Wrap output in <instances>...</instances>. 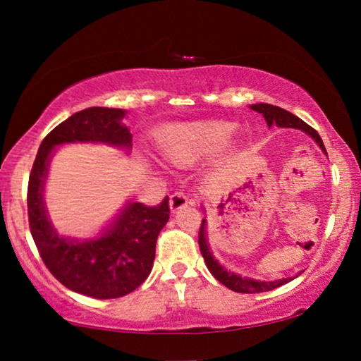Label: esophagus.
<instances>
[{
	"mask_svg": "<svg viewBox=\"0 0 361 361\" xmlns=\"http://www.w3.org/2000/svg\"><path fill=\"white\" fill-rule=\"evenodd\" d=\"M189 204H190V199L184 194V192H174V194H172L171 199H169L171 212L179 210V209H182V207H185Z\"/></svg>",
	"mask_w": 361,
	"mask_h": 361,
	"instance_id": "obj_1",
	"label": "esophagus"
}]
</instances>
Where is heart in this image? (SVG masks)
I'll list each match as a JSON object with an SVG mask.
<instances>
[{
  "label": "heart",
  "instance_id": "1",
  "mask_svg": "<svg viewBox=\"0 0 361 361\" xmlns=\"http://www.w3.org/2000/svg\"><path fill=\"white\" fill-rule=\"evenodd\" d=\"M236 125L231 121H199L167 128L159 136L161 152L179 166L195 162L216 154L228 145Z\"/></svg>",
  "mask_w": 361,
  "mask_h": 361
}]
</instances>
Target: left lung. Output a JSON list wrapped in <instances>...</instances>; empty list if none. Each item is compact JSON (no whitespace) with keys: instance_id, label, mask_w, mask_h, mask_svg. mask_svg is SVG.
<instances>
[{"instance_id":"left-lung-1","label":"left lung","mask_w":361,"mask_h":361,"mask_svg":"<svg viewBox=\"0 0 361 361\" xmlns=\"http://www.w3.org/2000/svg\"><path fill=\"white\" fill-rule=\"evenodd\" d=\"M251 110L261 113L264 116L268 126L278 125L281 128H295V130H302L304 133H307L309 136H312L315 142L322 147V151L327 154L325 151V146L322 142V137L319 136V133L310 128L307 123H304L300 118H298L293 113H289L284 108L269 105V103H258V105H251ZM199 246H200V253L204 256L207 268L216 281H220L221 284L226 286V288L235 290V293H241V294H255V293H266V290H273L279 286H283L286 283H289L293 278H286V279H278V281H256L251 278H241L240 274L231 273V271H226L224 266H221L219 261L214 258V255L210 253L209 243H207V231H205V219L202 220L200 230H199Z\"/></svg>"}]
</instances>
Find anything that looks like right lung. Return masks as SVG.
<instances>
[{"instance_id": "right-lung-1", "label": "right lung", "mask_w": 361, "mask_h": 361, "mask_svg": "<svg viewBox=\"0 0 361 361\" xmlns=\"http://www.w3.org/2000/svg\"><path fill=\"white\" fill-rule=\"evenodd\" d=\"M120 108L93 106L73 113L39 146L27 185L29 228L39 255L54 278L73 293L115 299L145 283L156 256V240L169 220V197L159 205L128 204L98 238L77 241L59 236L47 219L42 194L51 151L66 142H106L131 147V133Z\"/></svg>"}]
</instances>
